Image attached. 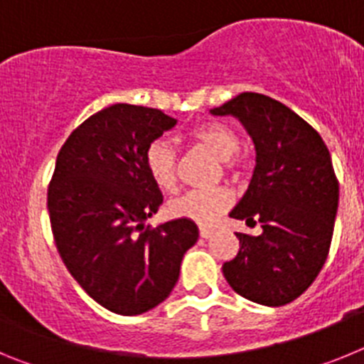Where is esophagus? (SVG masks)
<instances>
[{
  "mask_svg": "<svg viewBox=\"0 0 364 364\" xmlns=\"http://www.w3.org/2000/svg\"><path fill=\"white\" fill-rule=\"evenodd\" d=\"M211 235H213V230H211V228H200V237H202V239H210Z\"/></svg>",
  "mask_w": 364,
  "mask_h": 364,
  "instance_id": "1",
  "label": "esophagus"
}]
</instances>
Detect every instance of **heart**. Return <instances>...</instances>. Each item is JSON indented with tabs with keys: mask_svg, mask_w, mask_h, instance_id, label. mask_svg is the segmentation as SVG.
Masks as SVG:
<instances>
[{
	"mask_svg": "<svg viewBox=\"0 0 364 364\" xmlns=\"http://www.w3.org/2000/svg\"><path fill=\"white\" fill-rule=\"evenodd\" d=\"M195 142L217 156L226 160L228 169H237L240 160L235 159L240 149V136L233 127L222 122H204L191 131ZM147 175L154 186L162 191H175L178 182V156L167 140H154L149 144L144 156ZM231 204V195L228 189H211V191H188L173 198L167 204V213L173 218H188L197 224H211L222 211Z\"/></svg>",
	"mask_w": 364,
	"mask_h": 364,
	"instance_id": "b5f03b06",
	"label": "heart"
}]
</instances>
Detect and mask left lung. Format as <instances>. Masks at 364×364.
<instances>
[{
  "instance_id": "8db88e82",
  "label": "left lung",
  "mask_w": 364,
  "mask_h": 364,
  "mask_svg": "<svg viewBox=\"0 0 364 364\" xmlns=\"http://www.w3.org/2000/svg\"><path fill=\"white\" fill-rule=\"evenodd\" d=\"M210 112L239 118L257 151L250 186L230 217L260 224L262 233H235L240 250L222 273L244 299L284 306L310 288L330 252L339 204L330 151L297 112L259 92Z\"/></svg>"
}]
</instances>
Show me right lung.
<instances>
[{
  "label": "right lung",
  "mask_w": 364,
  "mask_h": 364,
  "mask_svg": "<svg viewBox=\"0 0 364 364\" xmlns=\"http://www.w3.org/2000/svg\"><path fill=\"white\" fill-rule=\"evenodd\" d=\"M175 125L159 109L114 104L87 118L58 153L47 193L58 253L85 294L114 314L166 301L198 239L188 218L146 226L162 193L144 156Z\"/></svg>",
  "instance_id": "right-lung-1"
}]
</instances>
